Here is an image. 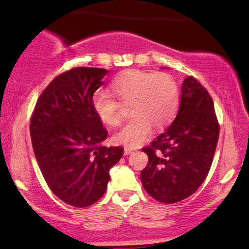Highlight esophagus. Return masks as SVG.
Listing matches in <instances>:
<instances>
[{
    "mask_svg": "<svg viewBox=\"0 0 249 249\" xmlns=\"http://www.w3.org/2000/svg\"><path fill=\"white\" fill-rule=\"evenodd\" d=\"M132 151H134V149H132V148H130V147H125V148H124V155L130 154V153H132Z\"/></svg>",
    "mask_w": 249,
    "mask_h": 249,
    "instance_id": "esophagus-1",
    "label": "esophagus"
}]
</instances>
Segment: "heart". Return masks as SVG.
I'll return each instance as SVG.
<instances>
[{
	"instance_id": "heart-1",
	"label": "heart",
	"mask_w": 249,
	"mask_h": 249,
	"mask_svg": "<svg viewBox=\"0 0 249 249\" xmlns=\"http://www.w3.org/2000/svg\"><path fill=\"white\" fill-rule=\"evenodd\" d=\"M111 88L115 97L107 91H96L91 104L100 121L110 127L120 124L122 105H130L132 118L114 136L115 142L125 146L139 145L148 136L152 125L156 129L166 127L178 112V84L166 72L129 70L115 77Z\"/></svg>"
}]
</instances>
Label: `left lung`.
I'll list each match as a JSON object with an SVG mask.
<instances>
[{
  "label": "left lung",
  "mask_w": 249,
  "mask_h": 249,
  "mask_svg": "<svg viewBox=\"0 0 249 249\" xmlns=\"http://www.w3.org/2000/svg\"><path fill=\"white\" fill-rule=\"evenodd\" d=\"M219 131L209 91L196 78L187 77L175 121L149 146L142 148L148 156L141 173L148 195L165 204L193 195L209 175Z\"/></svg>",
  "instance_id": "left-lung-1"
}]
</instances>
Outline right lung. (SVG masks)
Segmentation results:
<instances>
[{"label": "right lung", "instance_id": "add662e5", "mask_svg": "<svg viewBox=\"0 0 249 249\" xmlns=\"http://www.w3.org/2000/svg\"><path fill=\"white\" fill-rule=\"evenodd\" d=\"M105 69L76 67L56 76L39 95L30 118L33 149L54 195L71 206L93 205L104 195L121 146L102 145L107 130L94 112V93Z\"/></svg>", "mask_w": 249, "mask_h": 249}]
</instances>
